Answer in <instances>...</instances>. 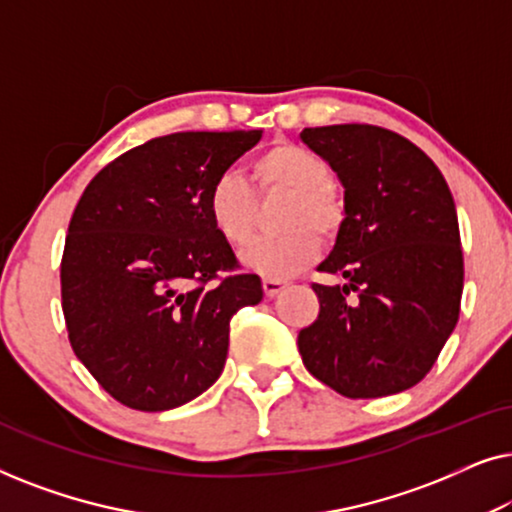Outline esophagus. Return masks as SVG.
Instances as JSON below:
<instances>
[{"label":"esophagus","instance_id":"1","mask_svg":"<svg viewBox=\"0 0 512 512\" xmlns=\"http://www.w3.org/2000/svg\"><path fill=\"white\" fill-rule=\"evenodd\" d=\"M286 289V282L282 279H263V291L268 298H275L277 293H282Z\"/></svg>","mask_w":512,"mask_h":512}]
</instances>
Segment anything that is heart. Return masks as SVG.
Masks as SVG:
<instances>
[{"label": "heart", "instance_id": "heart-1", "mask_svg": "<svg viewBox=\"0 0 512 512\" xmlns=\"http://www.w3.org/2000/svg\"><path fill=\"white\" fill-rule=\"evenodd\" d=\"M251 179L261 198L286 195L279 212L282 235L258 237L242 251L247 270L265 279H286L307 268L321 249V233L333 237L345 219V205L328 184L331 172L317 153L291 142L265 149L251 163ZM207 216L223 242L240 247L254 235L261 207L237 172H221L207 191Z\"/></svg>", "mask_w": 512, "mask_h": 512}]
</instances>
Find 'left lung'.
<instances>
[{
  "label": "left lung",
  "mask_w": 512,
  "mask_h": 512,
  "mask_svg": "<svg viewBox=\"0 0 512 512\" xmlns=\"http://www.w3.org/2000/svg\"><path fill=\"white\" fill-rule=\"evenodd\" d=\"M345 188V219L314 284L319 317L298 333L305 368L347 398L415 387L459 319L464 254L450 186L422 149L377 125L300 132Z\"/></svg>",
  "instance_id": "obj_1"
}]
</instances>
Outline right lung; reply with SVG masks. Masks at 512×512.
Segmentation results:
<instances>
[{
  "instance_id": "right-lung-1",
  "label": "right lung",
  "mask_w": 512,
  "mask_h": 512,
  "mask_svg": "<svg viewBox=\"0 0 512 512\" xmlns=\"http://www.w3.org/2000/svg\"><path fill=\"white\" fill-rule=\"evenodd\" d=\"M263 130L174 132L109 163L83 191L62 254L74 354L123 405L179 408L219 380L230 319L263 300L258 275L207 216V191Z\"/></svg>"
}]
</instances>
